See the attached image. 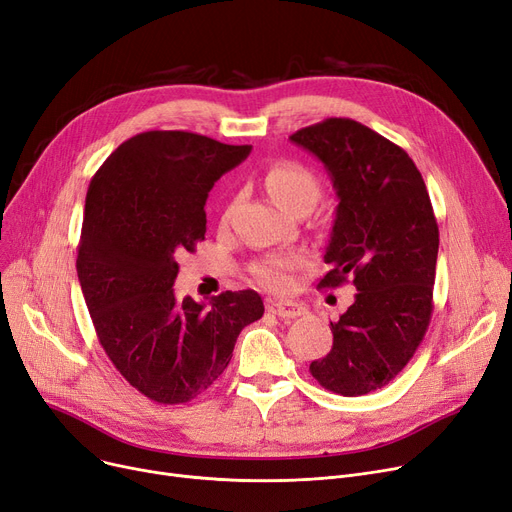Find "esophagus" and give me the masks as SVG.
<instances>
[{
  "label": "esophagus",
  "instance_id": "obj_1",
  "mask_svg": "<svg viewBox=\"0 0 512 512\" xmlns=\"http://www.w3.org/2000/svg\"><path fill=\"white\" fill-rule=\"evenodd\" d=\"M270 311L278 318H297L307 314V309L301 303H293V301H274L270 303Z\"/></svg>",
  "mask_w": 512,
  "mask_h": 512
}]
</instances>
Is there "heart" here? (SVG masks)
<instances>
[{
  "mask_svg": "<svg viewBox=\"0 0 512 512\" xmlns=\"http://www.w3.org/2000/svg\"><path fill=\"white\" fill-rule=\"evenodd\" d=\"M265 186H268L274 201L291 211L299 205H314L320 194L318 175L307 165L297 161H278L265 173ZM230 217V209L224 213V221ZM301 265V255L284 253L265 257L255 265L257 278L270 288H284L291 282V272Z\"/></svg>",
  "mask_w": 512,
  "mask_h": 512,
  "instance_id": "b5f03b06",
  "label": "heart"
}]
</instances>
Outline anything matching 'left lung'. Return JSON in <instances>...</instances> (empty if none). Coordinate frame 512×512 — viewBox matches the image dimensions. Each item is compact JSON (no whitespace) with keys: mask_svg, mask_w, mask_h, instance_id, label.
Returning <instances> with one entry per match:
<instances>
[{"mask_svg":"<svg viewBox=\"0 0 512 512\" xmlns=\"http://www.w3.org/2000/svg\"><path fill=\"white\" fill-rule=\"evenodd\" d=\"M291 140L324 163L339 205L318 288L355 286L330 322L332 349L309 364L328 391L366 395L412 360L433 314L439 228L431 198L404 148L353 119H324Z\"/></svg>","mask_w":512,"mask_h":512,"instance_id":"obj_1","label":"left lung"}]
</instances>
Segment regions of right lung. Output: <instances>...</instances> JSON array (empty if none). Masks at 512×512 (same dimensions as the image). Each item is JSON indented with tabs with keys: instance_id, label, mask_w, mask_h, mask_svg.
I'll list each match as a JSON object with an SVG mask.
<instances>
[{
	"instance_id": "1",
	"label": "right lung",
	"mask_w": 512,
	"mask_h": 512,
	"mask_svg": "<svg viewBox=\"0 0 512 512\" xmlns=\"http://www.w3.org/2000/svg\"><path fill=\"white\" fill-rule=\"evenodd\" d=\"M192 131H144L92 177L77 247V276L98 341L123 379L157 404H186L232 360L261 297L226 291L211 307L180 301L177 257L205 240L209 190L249 157Z\"/></svg>"
}]
</instances>
